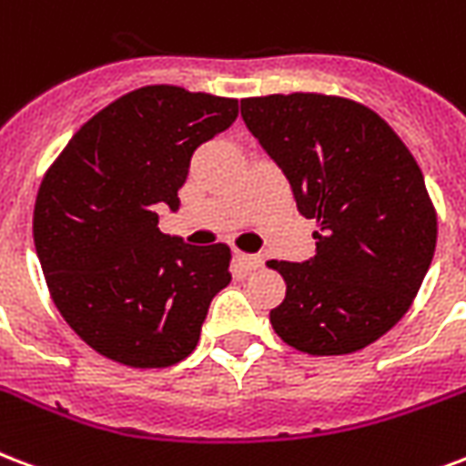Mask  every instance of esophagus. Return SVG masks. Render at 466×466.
<instances>
[{"label":"esophagus","mask_w":466,"mask_h":466,"mask_svg":"<svg viewBox=\"0 0 466 466\" xmlns=\"http://www.w3.org/2000/svg\"><path fill=\"white\" fill-rule=\"evenodd\" d=\"M237 261H239L247 271H257L264 264V257L261 254H244V251H237Z\"/></svg>","instance_id":"obj_1"}]
</instances>
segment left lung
Returning a JSON list of instances; mask_svg holds the SVG:
<instances>
[{"label": "left lung", "instance_id": "1", "mask_svg": "<svg viewBox=\"0 0 466 466\" xmlns=\"http://www.w3.org/2000/svg\"><path fill=\"white\" fill-rule=\"evenodd\" d=\"M241 119L289 177L298 212L319 225L315 257L268 261L286 280L276 335L312 357L364 350L406 315L435 254L438 215L420 166L354 99L247 97Z\"/></svg>", "mask_w": 466, "mask_h": 466}]
</instances>
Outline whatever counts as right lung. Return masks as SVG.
I'll use <instances>...</instances> for the list:
<instances>
[{"label":"right lung","instance_id":"add662e5","mask_svg":"<svg viewBox=\"0 0 466 466\" xmlns=\"http://www.w3.org/2000/svg\"><path fill=\"white\" fill-rule=\"evenodd\" d=\"M237 115L232 97L138 87L85 122L46 170L35 254L60 315L106 360L161 369L198 347L232 254L163 234L156 209L176 212L195 148Z\"/></svg>","mask_w":466,"mask_h":466}]
</instances>
